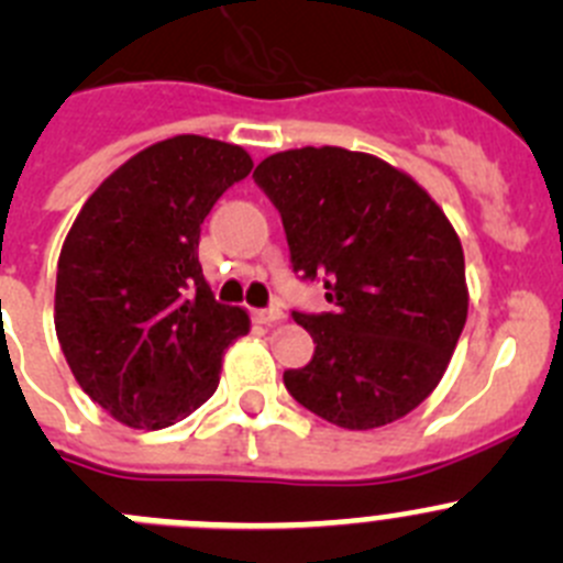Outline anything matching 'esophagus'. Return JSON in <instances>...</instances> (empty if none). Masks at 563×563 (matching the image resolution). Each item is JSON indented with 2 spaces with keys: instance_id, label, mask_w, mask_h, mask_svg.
I'll return each instance as SVG.
<instances>
[{
  "instance_id": "34e87169",
  "label": "esophagus",
  "mask_w": 563,
  "mask_h": 563,
  "mask_svg": "<svg viewBox=\"0 0 563 563\" xmlns=\"http://www.w3.org/2000/svg\"><path fill=\"white\" fill-rule=\"evenodd\" d=\"M252 317H255L257 324H275V322H280V319L286 317V313H283L280 308H257V311L252 313Z\"/></svg>"
}]
</instances>
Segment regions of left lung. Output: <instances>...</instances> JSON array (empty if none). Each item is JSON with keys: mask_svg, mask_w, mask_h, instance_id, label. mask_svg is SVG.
<instances>
[{"mask_svg": "<svg viewBox=\"0 0 563 563\" xmlns=\"http://www.w3.org/2000/svg\"><path fill=\"white\" fill-rule=\"evenodd\" d=\"M294 272L324 277L333 311L294 322L317 353L283 375L299 406L346 430L397 422L448 372L470 311L461 239L435 199L369 152L302 146L257 163Z\"/></svg>", "mask_w": 563, "mask_h": 563, "instance_id": "left-lung-1", "label": "left lung"}]
</instances>
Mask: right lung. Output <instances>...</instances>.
<instances>
[{
	"label": "right lung",
	"mask_w": 563,
	"mask_h": 563,
	"mask_svg": "<svg viewBox=\"0 0 563 563\" xmlns=\"http://www.w3.org/2000/svg\"><path fill=\"white\" fill-rule=\"evenodd\" d=\"M250 152L205 135L157 141L86 199L63 241L55 330L82 391L128 428L161 430L213 397L244 308L213 299L199 224Z\"/></svg>",
	"instance_id": "1"
}]
</instances>
